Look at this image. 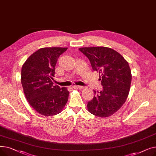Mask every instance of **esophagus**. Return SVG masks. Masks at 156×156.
<instances>
[{"label": "esophagus", "mask_w": 156, "mask_h": 156, "mask_svg": "<svg viewBox=\"0 0 156 156\" xmlns=\"http://www.w3.org/2000/svg\"><path fill=\"white\" fill-rule=\"evenodd\" d=\"M72 87H73V88L80 89V90H81V89H82V88H83V87H81V86H77V85H73Z\"/></svg>", "instance_id": "obj_1"}]
</instances>
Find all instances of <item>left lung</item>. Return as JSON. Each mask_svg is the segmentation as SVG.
Returning <instances> with one entry per match:
<instances>
[{
    "label": "left lung",
    "mask_w": 156,
    "mask_h": 156,
    "mask_svg": "<svg viewBox=\"0 0 156 156\" xmlns=\"http://www.w3.org/2000/svg\"><path fill=\"white\" fill-rule=\"evenodd\" d=\"M79 50L90 62L92 69L99 74L102 91L94 90L89 101V112L99 118H107L117 112L129 94L132 73L128 62L119 53L106 47H81Z\"/></svg>",
    "instance_id": "left-lung-1"
}]
</instances>
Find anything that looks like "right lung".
<instances>
[{"instance_id":"add662e5","label":"right lung","mask_w":156,"mask_h":156,"mask_svg":"<svg viewBox=\"0 0 156 156\" xmlns=\"http://www.w3.org/2000/svg\"><path fill=\"white\" fill-rule=\"evenodd\" d=\"M66 47L41 48L32 54L23 65L21 81L24 95L31 107L43 116L60 113L66 104V87L54 86L55 66Z\"/></svg>"}]
</instances>
